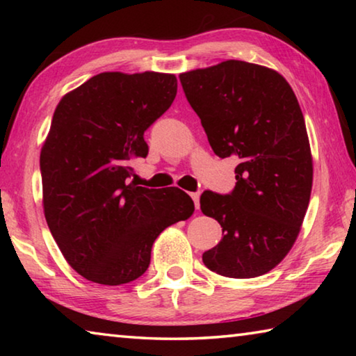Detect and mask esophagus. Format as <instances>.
Here are the masks:
<instances>
[{"mask_svg": "<svg viewBox=\"0 0 356 356\" xmlns=\"http://www.w3.org/2000/svg\"><path fill=\"white\" fill-rule=\"evenodd\" d=\"M190 196H191V200L195 201V207L200 209V196H201L200 193H197V191L196 193H190Z\"/></svg>", "mask_w": 356, "mask_h": 356, "instance_id": "34e87169", "label": "esophagus"}]
</instances>
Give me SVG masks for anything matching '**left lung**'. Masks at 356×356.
<instances>
[{
	"mask_svg": "<svg viewBox=\"0 0 356 356\" xmlns=\"http://www.w3.org/2000/svg\"><path fill=\"white\" fill-rule=\"evenodd\" d=\"M179 78L213 152L238 160L231 195L201 196L202 213L222 227L202 262L227 278L268 273L293 246L311 197L312 155L298 100L278 72L237 59Z\"/></svg>",
	"mask_w": 356,
	"mask_h": 356,
	"instance_id": "obj_1",
	"label": "left lung"
}]
</instances>
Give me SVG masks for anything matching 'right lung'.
<instances>
[{
	"label": "right lung",
	"instance_id": "right-lung-1",
	"mask_svg": "<svg viewBox=\"0 0 356 356\" xmlns=\"http://www.w3.org/2000/svg\"><path fill=\"white\" fill-rule=\"evenodd\" d=\"M177 94L172 74L104 72L64 95L40 150L42 202L63 256L83 278L105 286L146 272L155 238L195 212L177 186L130 180L149 147L144 131Z\"/></svg>",
	"mask_w": 356,
	"mask_h": 356
}]
</instances>
